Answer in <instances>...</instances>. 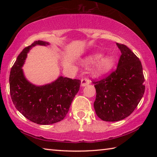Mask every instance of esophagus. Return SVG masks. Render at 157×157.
Here are the masks:
<instances>
[{
    "mask_svg": "<svg viewBox=\"0 0 157 157\" xmlns=\"http://www.w3.org/2000/svg\"><path fill=\"white\" fill-rule=\"evenodd\" d=\"M89 83H90V79H89L86 78H84L83 79H82V80H81L82 86H86V85L89 84Z\"/></svg>",
    "mask_w": 157,
    "mask_h": 157,
    "instance_id": "34e87169",
    "label": "esophagus"
}]
</instances>
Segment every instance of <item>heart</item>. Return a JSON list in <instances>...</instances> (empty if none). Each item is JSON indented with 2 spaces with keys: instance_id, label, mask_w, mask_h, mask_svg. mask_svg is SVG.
Returning a JSON list of instances; mask_svg holds the SVG:
<instances>
[{
  "instance_id": "obj_1",
  "label": "heart",
  "mask_w": 157,
  "mask_h": 157,
  "mask_svg": "<svg viewBox=\"0 0 157 157\" xmlns=\"http://www.w3.org/2000/svg\"><path fill=\"white\" fill-rule=\"evenodd\" d=\"M102 57L101 54H95L94 55L89 57L85 60V62L86 63H94L96 62L97 60L99 59ZM116 63L115 58L112 56H107L103 57L97 63L96 66L94 69V73L95 75H103V74L107 73L113 68Z\"/></svg>"
}]
</instances>
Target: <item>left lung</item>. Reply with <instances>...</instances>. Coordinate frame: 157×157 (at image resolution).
Segmentation results:
<instances>
[{
    "instance_id": "1",
    "label": "left lung",
    "mask_w": 157,
    "mask_h": 157,
    "mask_svg": "<svg viewBox=\"0 0 157 157\" xmlns=\"http://www.w3.org/2000/svg\"><path fill=\"white\" fill-rule=\"evenodd\" d=\"M117 46L121 55L116 70L100 80L93 81L96 90L95 113L107 122L128 117L139 105L145 89L139 57L125 45L117 43Z\"/></svg>"
}]
</instances>
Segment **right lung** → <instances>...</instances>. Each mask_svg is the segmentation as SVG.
<instances>
[{"label": "right lung", "mask_w": 157, "mask_h": 157, "mask_svg": "<svg viewBox=\"0 0 157 157\" xmlns=\"http://www.w3.org/2000/svg\"><path fill=\"white\" fill-rule=\"evenodd\" d=\"M48 44L35 41L25 47L12 66L10 75V91L13 104L29 121L39 124H50L62 121L80 87L79 79L59 77L45 86H36L23 75L22 67L32 47Z\"/></svg>", "instance_id": "1"}]
</instances>
